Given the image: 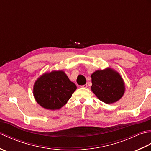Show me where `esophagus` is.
I'll return each mask as SVG.
<instances>
[{"instance_id": "obj_1", "label": "esophagus", "mask_w": 151, "mask_h": 151, "mask_svg": "<svg viewBox=\"0 0 151 151\" xmlns=\"http://www.w3.org/2000/svg\"><path fill=\"white\" fill-rule=\"evenodd\" d=\"M81 88H88V85L87 84H84V85H83V86H81Z\"/></svg>"}]
</instances>
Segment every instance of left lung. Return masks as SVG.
I'll return each instance as SVG.
<instances>
[{"instance_id": "1", "label": "left lung", "mask_w": 151, "mask_h": 151, "mask_svg": "<svg viewBox=\"0 0 151 151\" xmlns=\"http://www.w3.org/2000/svg\"><path fill=\"white\" fill-rule=\"evenodd\" d=\"M91 91L106 104L116 102L123 97L125 84L121 75L111 67L97 70L91 75Z\"/></svg>"}]
</instances>
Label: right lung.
Segmentation results:
<instances>
[{
	"label": "right lung",
	"mask_w": 151,
	"mask_h": 151,
	"mask_svg": "<svg viewBox=\"0 0 151 151\" xmlns=\"http://www.w3.org/2000/svg\"><path fill=\"white\" fill-rule=\"evenodd\" d=\"M76 89L63 70H52L44 73L35 81L33 95L41 107L56 110L67 103Z\"/></svg>",
	"instance_id": "right-lung-1"
}]
</instances>
